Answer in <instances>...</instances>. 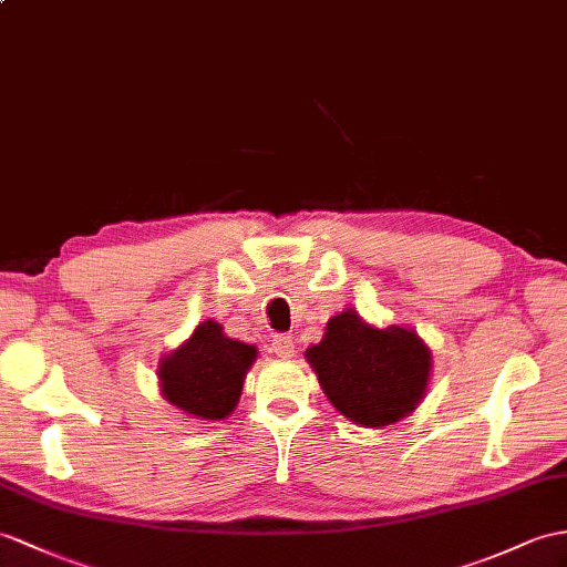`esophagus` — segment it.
Instances as JSON below:
<instances>
[{"mask_svg":"<svg viewBox=\"0 0 567 567\" xmlns=\"http://www.w3.org/2000/svg\"><path fill=\"white\" fill-rule=\"evenodd\" d=\"M271 349L274 353L284 358V361H288V358H293L296 353V339L288 337V334H276L274 341H271Z\"/></svg>","mask_w":567,"mask_h":567,"instance_id":"esophagus-1","label":"esophagus"}]
</instances>
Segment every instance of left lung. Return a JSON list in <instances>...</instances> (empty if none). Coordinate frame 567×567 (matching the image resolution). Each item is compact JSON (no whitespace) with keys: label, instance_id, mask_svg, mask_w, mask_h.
I'll list each match as a JSON object with an SVG mask.
<instances>
[{"label":"left lung","instance_id":"1","mask_svg":"<svg viewBox=\"0 0 567 567\" xmlns=\"http://www.w3.org/2000/svg\"><path fill=\"white\" fill-rule=\"evenodd\" d=\"M329 402L355 425L380 427L419 406L431 378V349L413 329L370 327L353 308L327 322L306 351Z\"/></svg>","mask_w":567,"mask_h":567}]
</instances>
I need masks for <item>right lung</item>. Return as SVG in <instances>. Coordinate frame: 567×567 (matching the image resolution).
I'll list each match as a JSON object with an SVG mask.
<instances>
[{
    "instance_id": "obj_1",
    "label": "right lung",
    "mask_w": 567,
    "mask_h": 567,
    "mask_svg": "<svg viewBox=\"0 0 567 567\" xmlns=\"http://www.w3.org/2000/svg\"><path fill=\"white\" fill-rule=\"evenodd\" d=\"M255 358V347L228 339L224 327L206 320L183 347L161 358V394L195 419H228L240 402L243 382Z\"/></svg>"
}]
</instances>
